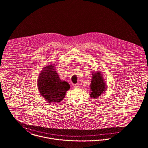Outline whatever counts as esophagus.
Here are the masks:
<instances>
[{
    "label": "esophagus",
    "mask_w": 148,
    "mask_h": 148,
    "mask_svg": "<svg viewBox=\"0 0 148 148\" xmlns=\"http://www.w3.org/2000/svg\"><path fill=\"white\" fill-rule=\"evenodd\" d=\"M73 87H74V88H78V87H79V85H78V84H74Z\"/></svg>",
    "instance_id": "1"
}]
</instances>
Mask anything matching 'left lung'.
Listing matches in <instances>:
<instances>
[{"label":"left lung","mask_w":148,"mask_h":148,"mask_svg":"<svg viewBox=\"0 0 148 148\" xmlns=\"http://www.w3.org/2000/svg\"><path fill=\"white\" fill-rule=\"evenodd\" d=\"M101 76L102 75H101L100 72L92 74V79L90 86L92 91L90 96L92 98H97L99 97L103 93V91L105 90V83Z\"/></svg>","instance_id":"obj_1"}]
</instances>
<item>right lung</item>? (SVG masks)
Segmentation results:
<instances>
[{
  "instance_id": "right-lung-1",
  "label": "right lung",
  "mask_w": 148,
  "mask_h": 148,
  "mask_svg": "<svg viewBox=\"0 0 148 148\" xmlns=\"http://www.w3.org/2000/svg\"><path fill=\"white\" fill-rule=\"evenodd\" d=\"M45 68L40 73L38 81L39 92L48 102L58 103L64 99L66 92L70 89V84L60 79L53 65Z\"/></svg>"
}]
</instances>
